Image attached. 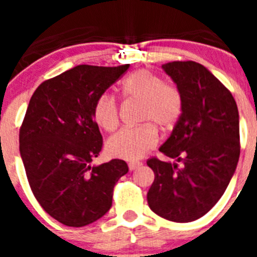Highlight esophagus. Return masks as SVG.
<instances>
[{
    "label": "esophagus",
    "mask_w": 257,
    "mask_h": 257,
    "mask_svg": "<svg viewBox=\"0 0 257 257\" xmlns=\"http://www.w3.org/2000/svg\"><path fill=\"white\" fill-rule=\"evenodd\" d=\"M142 165H143V163L138 162V161H136V162H130V163H128V169H130V171H134V170L139 169Z\"/></svg>",
    "instance_id": "1"
}]
</instances>
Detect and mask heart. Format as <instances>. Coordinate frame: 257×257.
<instances>
[{
	"mask_svg": "<svg viewBox=\"0 0 257 257\" xmlns=\"http://www.w3.org/2000/svg\"><path fill=\"white\" fill-rule=\"evenodd\" d=\"M121 96L140 101L138 122L143 124L113 135L106 143V153L124 161L140 160L158 143L156 127L169 131L178 123L183 112V96L175 83L162 81L158 74L147 69L135 70L122 81ZM94 118L106 133L114 131L119 124L114 97L106 94L97 97Z\"/></svg>",
	"mask_w": 257,
	"mask_h": 257,
	"instance_id": "heart-1",
	"label": "heart"
}]
</instances>
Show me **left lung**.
<instances>
[{
	"label": "left lung",
	"instance_id": "obj_1",
	"mask_svg": "<svg viewBox=\"0 0 257 257\" xmlns=\"http://www.w3.org/2000/svg\"><path fill=\"white\" fill-rule=\"evenodd\" d=\"M183 96V112L160 148L176 162L152 157L148 205L158 216L189 222L208 212L225 192L239 160V115L225 86L196 61L163 64ZM181 163V165L178 163Z\"/></svg>",
	"mask_w": 257,
	"mask_h": 257
}]
</instances>
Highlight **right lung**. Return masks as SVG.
Listing matches in <instances>:
<instances>
[{
    "label": "right lung",
    "mask_w": 257,
    "mask_h": 257,
    "mask_svg": "<svg viewBox=\"0 0 257 257\" xmlns=\"http://www.w3.org/2000/svg\"><path fill=\"white\" fill-rule=\"evenodd\" d=\"M128 67L77 65L41 83L29 100L19 131L27 179L41 207L67 226L104 216L115 183L128 171L122 160L90 165L103 147L95 101Z\"/></svg>",
    "instance_id": "1"
}]
</instances>
